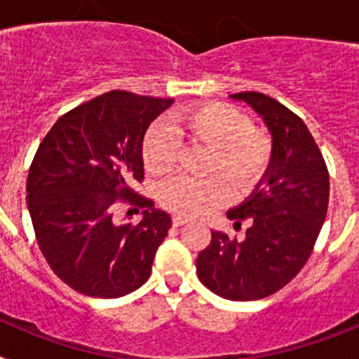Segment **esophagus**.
<instances>
[{
    "mask_svg": "<svg viewBox=\"0 0 359 359\" xmlns=\"http://www.w3.org/2000/svg\"><path fill=\"white\" fill-rule=\"evenodd\" d=\"M189 223V219L187 217H182V215H174L172 217V224L174 226H182V224Z\"/></svg>",
    "mask_w": 359,
    "mask_h": 359,
    "instance_id": "34e87169",
    "label": "esophagus"
}]
</instances>
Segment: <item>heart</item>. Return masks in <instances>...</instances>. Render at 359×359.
<instances>
[{
  "label": "heart",
  "mask_w": 359,
  "mask_h": 359,
  "mask_svg": "<svg viewBox=\"0 0 359 359\" xmlns=\"http://www.w3.org/2000/svg\"><path fill=\"white\" fill-rule=\"evenodd\" d=\"M210 149L205 182L176 177L160 189L163 208L182 217H203L228 199V189L236 196H246L264 177L271 161V140L252 120L230 104L201 102L176 111L170 128L156 123L147 131L142 145L145 169L154 176H165L176 169L180 140ZM221 177L224 184L218 180Z\"/></svg>",
  "instance_id": "obj_1"
}]
</instances>
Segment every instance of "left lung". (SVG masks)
<instances>
[{"mask_svg": "<svg viewBox=\"0 0 359 359\" xmlns=\"http://www.w3.org/2000/svg\"><path fill=\"white\" fill-rule=\"evenodd\" d=\"M230 98L248 104L271 135V161L261 183L228 210L233 226L248 223L243 241L212 231L196 261L203 286L246 302L277 293L304 268L329 205V172L302 118L275 98L243 91Z\"/></svg>", "mask_w": 359, "mask_h": 359, "instance_id": "8db88e82", "label": "left lung"}]
</instances>
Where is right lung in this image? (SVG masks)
Here are the masks:
<instances>
[{
  "instance_id": "add662e5",
  "label": "right lung",
  "mask_w": 359,
  "mask_h": 359,
  "mask_svg": "<svg viewBox=\"0 0 359 359\" xmlns=\"http://www.w3.org/2000/svg\"><path fill=\"white\" fill-rule=\"evenodd\" d=\"M172 102L109 91L62 115L37 149L27 182L37 244L53 273L79 293L118 298L151 275L172 219L131 185L144 180L145 131ZM120 198L148 208L140 224L116 223Z\"/></svg>"
}]
</instances>
